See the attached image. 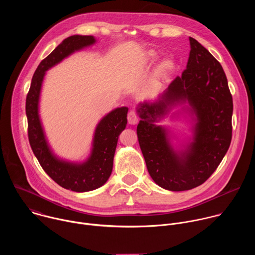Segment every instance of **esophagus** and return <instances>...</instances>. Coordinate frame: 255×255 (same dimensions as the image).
<instances>
[{
	"label": "esophagus",
	"mask_w": 255,
	"mask_h": 255,
	"mask_svg": "<svg viewBox=\"0 0 255 255\" xmlns=\"http://www.w3.org/2000/svg\"><path fill=\"white\" fill-rule=\"evenodd\" d=\"M127 119H128V123H129L130 125H136V124L138 123V117H137L136 113H135L133 110L128 113Z\"/></svg>",
	"instance_id": "esophagus-1"
}]
</instances>
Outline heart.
Wrapping results in <instances>:
<instances>
[{
  "mask_svg": "<svg viewBox=\"0 0 255 255\" xmlns=\"http://www.w3.org/2000/svg\"><path fill=\"white\" fill-rule=\"evenodd\" d=\"M147 56H148L149 58H154V57L156 56V52L153 51V50H150V51H148ZM169 65H170L169 63H166V64H165V66H169Z\"/></svg>",
  "mask_w": 255,
  "mask_h": 255,
  "instance_id": "b5f03b06",
  "label": "heart"
}]
</instances>
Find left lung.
Segmentation results:
<instances>
[{"label":"left lung","mask_w":255,"mask_h":255,"mask_svg":"<svg viewBox=\"0 0 255 255\" xmlns=\"http://www.w3.org/2000/svg\"><path fill=\"white\" fill-rule=\"evenodd\" d=\"M187 68L153 103H140L137 136L152 179L159 187L180 192L201 186L225 156L232 138L233 101L222 65L190 37ZM188 102L195 122L192 141L175 151L167 130L154 123L171 106Z\"/></svg>","instance_id":"8db88e82"}]
</instances>
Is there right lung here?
Instances as JSON below:
<instances>
[{"instance_id": "obj_1", "label": "right lung", "mask_w": 255, "mask_h": 255, "mask_svg": "<svg viewBox=\"0 0 255 255\" xmlns=\"http://www.w3.org/2000/svg\"><path fill=\"white\" fill-rule=\"evenodd\" d=\"M95 42V37L91 35H72L65 38L36 68L26 98L28 138L33 153L56 184L78 193L96 190L110 177L118 138L127 124L128 108H117L99 122L90 157L85 162L75 163L58 158L51 151L39 117V98L46 70Z\"/></svg>"}]
</instances>
